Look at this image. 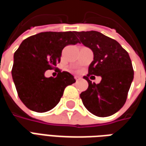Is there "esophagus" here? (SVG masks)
Returning <instances> with one entry per match:
<instances>
[{
  "label": "esophagus",
  "instance_id": "obj_1",
  "mask_svg": "<svg viewBox=\"0 0 146 146\" xmlns=\"http://www.w3.org/2000/svg\"><path fill=\"white\" fill-rule=\"evenodd\" d=\"M74 78H75V80H76V81H77V80H79L80 79V78L79 76H74Z\"/></svg>",
  "mask_w": 146,
  "mask_h": 146
}]
</instances>
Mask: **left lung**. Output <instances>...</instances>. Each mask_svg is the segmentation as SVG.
<instances>
[{
	"label": "left lung",
	"instance_id": "left-lung-1",
	"mask_svg": "<svg viewBox=\"0 0 146 146\" xmlns=\"http://www.w3.org/2000/svg\"><path fill=\"white\" fill-rule=\"evenodd\" d=\"M76 35L94 54L88 74L84 76L88 82V88L80 95L83 104L95 116H111L125 104L134 79L130 56L116 40L99 32L82 31L76 32ZM90 75L101 76V82L97 85L92 83L88 79Z\"/></svg>",
	"mask_w": 146,
	"mask_h": 146
}]
</instances>
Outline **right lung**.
Here are the masks:
<instances>
[{
    "mask_svg": "<svg viewBox=\"0 0 146 146\" xmlns=\"http://www.w3.org/2000/svg\"><path fill=\"white\" fill-rule=\"evenodd\" d=\"M75 31L43 32L25 39L14 54L12 79L20 100L30 110L44 113L59 102L65 88L76 82L72 74L58 70L57 76L45 77L60 62L62 51L79 43Z\"/></svg>",
    "mask_w": 146,
    "mask_h": 146,
    "instance_id": "1",
    "label": "right lung"
}]
</instances>
